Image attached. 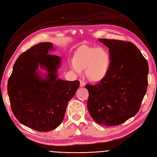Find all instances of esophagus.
I'll list each match as a JSON object with an SVG mask.
<instances>
[{"label": "esophagus", "mask_w": 157, "mask_h": 157, "mask_svg": "<svg viewBox=\"0 0 157 157\" xmlns=\"http://www.w3.org/2000/svg\"><path fill=\"white\" fill-rule=\"evenodd\" d=\"M79 81H80V86H81V87H83V86H85V83L84 82V81L80 79Z\"/></svg>", "instance_id": "esophagus-1"}]
</instances>
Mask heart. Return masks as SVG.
<instances>
[{
    "label": "heart",
    "instance_id": "1",
    "mask_svg": "<svg viewBox=\"0 0 157 157\" xmlns=\"http://www.w3.org/2000/svg\"><path fill=\"white\" fill-rule=\"evenodd\" d=\"M111 63L109 53L105 49L82 46L74 53L71 67L77 74L85 69V75L89 81L99 82L108 75Z\"/></svg>",
    "mask_w": 157,
    "mask_h": 157
}]
</instances>
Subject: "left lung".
Wrapping results in <instances>:
<instances>
[{
	"label": "left lung",
	"mask_w": 157,
	"mask_h": 157,
	"mask_svg": "<svg viewBox=\"0 0 157 157\" xmlns=\"http://www.w3.org/2000/svg\"><path fill=\"white\" fill-rule=\"evenodd\" d=\"M109 48L111 67L107 76L95 85L86 84L87 108L98 124H122L138 113L147 87L148 65L131 42L99 39Z\"/></svg>",
	"instance_id": "obj_1"
}]
</instances>
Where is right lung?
<instances>
[{"mask_svg":"<svg viewBox=\"0 0 157 157\" xmlns=\"http://www.w3.org/2000/svg\"><path fill=\"white\" fill-rule=\"evenodd\" d=\"M51 43H41L22 53L16 60L8 80L7 92L12 111L21 123L38 132H48L62 122L69 101L75 95L79 81L57 79L60 58L48 53ZM44 67L45 79L36 72Z\"/></svg>","mask_w":157,"mask_h":157,"instance_id":"add662e5","label":"right lung"}]
</instances>
